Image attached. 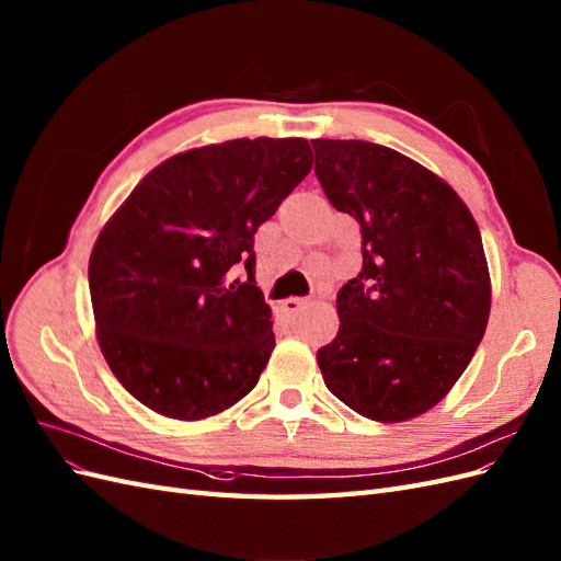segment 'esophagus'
<instances>
[{
    "label": "esophagus",
    "instance_id": "34e87169",
    "mask_svg": "<svg viewBox=\"0 0 561 561\" xmlns=\"http://www.w3.org/2000/svg\"><path fill=\"white\" fill-rule=\"evenodd\" d=\"M301 307H305V299H299V297H287L283 301V311L285 313H297Z\"/></svg>",
    "mask_w": 561,
    "mask_h": 561
}]
</instances>
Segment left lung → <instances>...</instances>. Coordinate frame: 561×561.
I'll return each instance as SVG.
<instances>
[{
  "label": "left lung",
  "mask_w": 561,
  "mask_h": 561,
  "mask_svg": "<svg viewBox=\"0 0 561 561\" xmlns=\"http://www.w3.org/2000/svg\"><path fill=\"white\" fill-rule=\"evenodd\" d=\"M332 207L360 224L363 268L337 293L325 387L377 422L442 401L486 332L491 278L472 211L444 179L370 141H311Z\"/></svg>",
  "instance_id": "left-lung-1"
}]
</instances>
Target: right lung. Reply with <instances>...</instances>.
Instances as JSON below:
<instances>
[{"instance_id": "obj_1", "label": "right lung", "mask_w": 561, "mask_h": 561, "mask_svg": "<svg viewBox=\"0 0 561 561\" xmlns=\"http://www.w3.org/2000/svg\"><path fill=\"white\" fill-rule=\"evenodd\" d=\"M307 139H233L148 172L89 260L96 337L136 401L203 420L254 389L274 352L254 233L311 172Z\"/></svg>"}]
</instances>
